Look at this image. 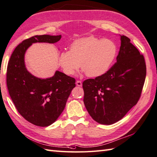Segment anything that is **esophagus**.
Listing matches in <instances>:
<instances>
[{"mask_svg": "<svg viewBox=\"0 0 157 157\" xmlns=\"http://www.w3.org/2000/svg\"><path fill=\"white\" fill-rule=\"evenodd\" d=\"M76 85L78 86L81 87L82 86V83L81 81H79V80H77V81H76Z\"/></svg>", "mask_w": 157, "mask_h": 157, "instance_id": "obj_1", "label": "esophagus"}]
</instances>
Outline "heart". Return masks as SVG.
Here are the masks:
<instances>
[{
    "instance_id": "obj_1",
    "label": "heart",
    "mask_w": 157,
    "mask_h": 157,
    "mask_svg": "<svg viewBox=\"0 0 157 157\" xmlns=\"http://www.w3.org/2000/svg\"><path fill=\"white\" fill-rule=\"evenodd\" d=\"M117 52V45L112 40L87 37L75 40L70 50L61 52L58 62L67 75H75L81 66L87 77L97 78L108 71Z\"/></svg>"
}]
</instances>
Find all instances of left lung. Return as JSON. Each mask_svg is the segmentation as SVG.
I'll return each instance as SVG.
<instances>
[{
    "instance_id": "1",
    "label": "left lung",
    "mask_w": 157,
    "mask_h": 157,
    "mask_svg": "<svg viewBox=\"0 0 157 157\" xmlns=\"http://www.w3.org/2000/svg\"><path fill=\"white\" fill-rule=\"evenodd\" d=\"M116 63L102 75L83 82V102L91 116L101 124L121 120L139 100L147 74L143 55L121 36Z\"/></svg>"
}]
</instances>
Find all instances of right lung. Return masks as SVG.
Here are the masks:
<instances>
[{
    "label": "right lung",
    "mask_w": 157,
    "mask_h": 157,
    "mask_svg": "<svg viewBox=\"0 0 157 157\" xmlns=\"http://www.w3.org/2000/svg\"><path fill=\"white\" fill-rule=\"evenodd\" d=\"M61 38L43 35L24 40L14 49L7 66V88L14 106L25 120L38 126L56 121L75 87V79L59 71L50 78L35 77L25 67V53L33 43H55Z\"/></svg>",
    "instance_id": "1"
}]
</instances>
